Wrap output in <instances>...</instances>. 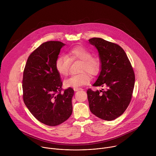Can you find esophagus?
<instances>
[{
	"label": "esophagus",
	"mask_w": 156,
	"mask_h": 156,
	"mask_svg": "<svg viewBox=\"0 0 156 156\" xmlns=\"http://www.w3.org/2000/svg\"><path fill=\"white\" fill-rule=\"evenodd\" d=\"M73 90L75 91H78L79 90H82V89L80 88V87H74Z\"/></svg>",
	"instance_id": "1"
}]
</instances>
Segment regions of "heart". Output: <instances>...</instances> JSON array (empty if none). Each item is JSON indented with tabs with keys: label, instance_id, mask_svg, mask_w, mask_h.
I'll return each instance as SVG.
<instances>
[{
	"label": "heart",
	"instance_id": "heart-1",
	"mask_svg": "<svg viewBox=\"0 0 156 156\" xmlns=\"http://www.w3.org/2000/svg\"><path fill=\"white\" fill-rule=\"evenodd\" d=\"M81 61L80 68L81 73L72 76L66 79L64 82L65 87H78L88 84L92 76L99 74L101 68V59L92 56L91 52L83 46H75L68 51L66 55L58 57L55 62L57 72L61 76H65L69 74L70 62Z\"/></svg>",
	"mask_w": 156,
	"mask_h": 156
}]
</instances>
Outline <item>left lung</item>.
<instances>
[{
    "instance_id": "obj_1",
    "label": "left lung",
    "mask_w": 156,
    "mask_h": 156,
    "mask_svg": "<svg viewBox=\"0 0 156 156\" xmlns=\"http://www.w3.org/2000/svg\"><path fill=\"white\" fill-rule=\"evenodd\" d=\"M89 41L98 50L101 61L100 75L93 86L105 87L100 91L88 89L90 108L96 117L113 120L123 114L130 103L135 72L125 52L118 44L99 37Z\"/></svg>"
}]
</instances>
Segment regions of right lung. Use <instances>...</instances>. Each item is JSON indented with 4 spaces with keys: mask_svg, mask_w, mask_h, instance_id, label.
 Returning a JSON list of instances; mask_svg holds the SVG:
<instances>
[{
    "mask_svg": "<svg viewBox=\"0 0 156 156\" xmlns=\"http://www.w3.org/2000/svg\"><path fill=\"white\" fill-rule=\"evenodd\" d=\"M64 45L60 41H53L41 44L30 55L22 80L26 106L37 120L51 126L66 121L73 111L74 90L70 87L63 90L60 75L55 68V60Z\"/></svg>",
    "mask_w": 156,
    "mask_h": 156,
    "instance_id": "add662e5",
    "label": "right lung"
}]
</instances>
